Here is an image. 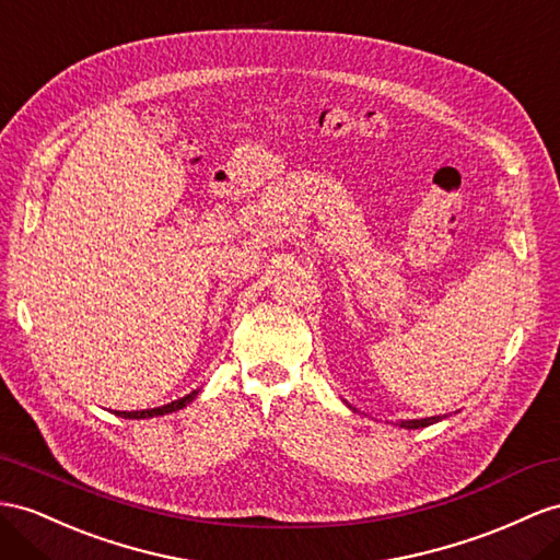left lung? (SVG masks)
Wrapping results in <instances>:
<instances>
[{
	"label": "left lung",
	"instance_id": "left-lung-1",
	"mask_svg": "<svg viewBox=\"0 0 560 560\" xmlns=\"http://www.w3.org/2000/svg\"><path fill=\"white\" fill-rule=\"evenodd\" d=\"M435 421H438V417H430V419H417V421H402L399 425H402V428H423V425H430Z\"/></svg>",
	"mask_w": 560,
	"mask_h": 560
}]
</instances>
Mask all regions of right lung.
Wrapping results in <instances>:
<instances>
[{
    "label": "right lung",
    "mask_w": 560,
    "mask_h": 560,
    "mask_svg": "<svg viewBox=\"0 0 560 560\" xmlns=\"http://www.w3.org/2000/svg\"><path fill=\"white\" fill-rule=\"evenodd\" d=\"M196 395H198V390L189 393V395L182 397V399H175V402H170V405L155 407V409H143V411H118V417H125V419H151V417H163V413H172V411H177V409L186 407V405L191 402V399H194Z\"/></svg>",
    "instance_id": "add662e5"
}]
</instances>
